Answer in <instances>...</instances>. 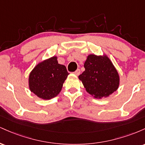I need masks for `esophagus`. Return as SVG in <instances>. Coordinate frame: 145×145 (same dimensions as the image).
I'll return each instance as SVG.
<instances>
[{"label":"esophagus","mask_w":145,"mask_h":145,"mask_svg":"<svg viewBox=\"0 0 145 145\" xmlns=\"http://www.w3.org/2000/svg\"><path fill=\"white\" fill-rule=\"evenodd\" d=\"M74 74L75 75H76V76H78V75H80V70L79 69H78L77 70L74 71Z\"/></svg>","instance_id":"34e87169"}]
</instances>
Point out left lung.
<instances>
[{
	"label": "left lung",
	"instance_id": "1",
	"mask_svg": "<svg viewBox=\"0 0 145 145\" xmlns=\"http://www.w3.org/2000/svg\"><path fill=\"white\" fill-rule=\"evenodd\" d=\"M85 70L78 76L86 92L97 99L107 97L119 88L120 77L111 60L106 54L87 56Z\"/></svg>",
	"mask_w": 145,
	"mask_h": 145
}]
</instances>
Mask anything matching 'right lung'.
Listing matches in <instances>:
<instances>
[{
	"label": "right lung",
	"instance_id": "1",
	"mask_svg": "<svg viewBox=\"0 0 145 145\" xmlns=\"http://www.w3.org/2000/svg\"><path fill=\"white\" fill-rule=\"evenodd\" d=\"M69 74L65 66L58 63L57 56H52L39 62L31 71L29 89L41 99H52L61 92Z\"/></svg>",
	"mask_w": 145,
	"mask_h": 145
}]
</instances>
